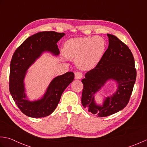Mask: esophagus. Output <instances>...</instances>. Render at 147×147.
<instances>
[{
  "mask_svg": "<svg viewBox=\"0 0 147 147\" xmlns=\"http://www.w3.org/2000/svg\"><path fill=\"white\" fill-rule=\"evenodd\" d=\"M74 76H75L76 80H80L83 77V74L81 72H76L74 74Z\"/></svg>",
  "mask_w": 147,
  "mask_h": 147,
  "instance_id": "obj_1",
  "label": "esophagus"
}]
</instances>
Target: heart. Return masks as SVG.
Wrapping results in <instances>:
<instances>
[{"label":"heart","mask_w":147,"mask_h":147,"mask_svg":"<svg viewBox=\"0 0 147 147\" xmlns=\"http://www.w3.org/2000/svg\"><path fill=\"white\" fill-rule=\"evenodd\" d=\"M104 50V40L100 36L71 38L64 45L65 55L76 59L78 66L83 69L95 67L100 61Z\"/></svg>","instance_id":"obj_1"}]
</instances>
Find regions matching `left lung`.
I'll return each mask as SVG.
<instances>
[{
	"instance_id": "obj_1",
	"label": "left lung",
	"mask_w": 147,
	"mask_h": 147,
	"mask_svg": "<svg viewBox=\"0 0 147 147\" xmlns=\"http://www.w3.org/2000/svg\"><path fill=\"white\" fill-rule=\"evenodd\" d=\"M109 47L96 66L87 72L83 84L82 104L98 117H106L120 111L128 104L136 78L135 60L130 49L117 36L107 34ZM117 88L112 95L97 104L94 95L108 82Z\"/></svg>"
}]
</instances>
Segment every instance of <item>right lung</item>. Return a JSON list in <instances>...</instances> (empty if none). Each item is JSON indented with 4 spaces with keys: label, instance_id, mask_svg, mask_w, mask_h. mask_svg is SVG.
<instances>
[{
    "label": "right lung",
    "instance_id": "1",
    "mask_svg": "<svg viewBox=\"0 0 147 147\" xmlns=\"http://www.w3.org/2000/svg\"><path fill=\"white\" fill-rule=\"evenodd\" d=\"M65 35L55 32H38L28 37L16 50L11 59L9 91L21 111L30 117L48 116L57 107L62 93L72 83L73 72L54 78L40 98L30 100L26 94L25 78L31 65L44 53L54 56L60 54L57 43Z\"/></svg>",
    "mask_w": 147,
    "mask_h": 147
}]
</instances>
